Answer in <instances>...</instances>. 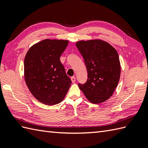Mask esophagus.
<instances>
[{"label":"esophagus","mask_w":148,"mask_h":148,"mask_svg":"<svg viewBox=\"0 0 148 148\" xmlns=\"http://www.w3.org/2000/svg\"><path fill=\"white\" fill-rule=\"evenodd\" d=\"M71 81H72V82H74L75 81V77L74 76L71 77Z\"/></svg>","instance_id":"obj_1"}]
</instances>
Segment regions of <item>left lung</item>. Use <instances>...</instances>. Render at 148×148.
I'll use <instances>...</instances> for the list:
<instances>
[{
  "instance_id": "1",
  "label": "left lung",
  "mask_w": 148,
  "mask_h": 148,
  "mask_svg": "<svg viewBox=\"0 0 148 148\" xmlns=\"http://www.w3.org/2000/svg\"><path fill=\"white\" fill-rule=\"evenodd\" d=\"M84 60L88 80L79 88L93 104H100L112 96L118 84L121 64L114 47L101 39L80 40L75 44Z\"/></svg>"
}]
</instances>
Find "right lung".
Masks as SVG:
<instances>
[{
    "instance_id": "add662e5",
    "label": "right lung",
    "mask_w": 148,
    "mask_h": 148,
    "mask_svg": "<svg viewBox=\"0 0 148 148\" xmlns=\"http://www.w3.org/2000/svg\"><path fill=\"white\" fill-rule=\"evenodd\" d=\"M69 40L44 39L34 44L24 59L25 81L30 92L42 104L60 103L71 84L60 57Z\"/></svg>"
}]
</instances>
